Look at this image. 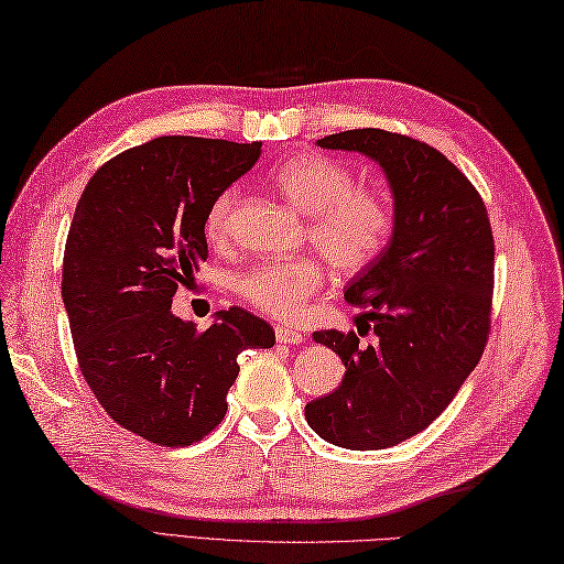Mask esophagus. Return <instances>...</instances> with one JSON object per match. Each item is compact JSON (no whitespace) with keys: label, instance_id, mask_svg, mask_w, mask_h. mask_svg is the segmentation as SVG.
<instances>
[{"label":"esophagus","instance_id":"esophagus-1","mask_svg":"<svg viewBox=\"0 0 564 564\" xmlns=\"http://www.w3.org/2000/svg\"><path fill=\"white\" fill-rule=\"evenodd\" d=\"M275 339H279V344H289V346H297V344L305 341L301 332L291 329V327H283V325L275 327Z\"/></svg>","mask_w":564,"mask_h":564}]
</instances>
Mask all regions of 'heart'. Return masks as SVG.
I'll return each mask as SVG.
<instances>
[{
	"instance_id": "1",
	"label": "heart",
	"mask_w": 564,
	"mask_h": 564,
	"mask_svg": "<svg viewBox=\"0 0 564 564\" xmlns=\"http://www.w3.org/2000/svg\"><path fill=\"white\" fill-rule=\"evenodd\" d=\"M269 178L293 208L307 215V239L334 269L361 271L388 247L394 227L392 203L382 191L358 186L344 162L301 152L275 164ZM235 203V186L223 188L208 203L203 232L213 245L227 237ZM319 285L322 267L310 254L261 261L235 279V291L249 305L281 319L301 317Z\"/></svg>"
}]
</instances>
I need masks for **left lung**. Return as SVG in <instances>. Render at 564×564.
<instances>
[{"instance_id": "1", "label": "left lung", "mask_w": 564, "mask_h": 564, "mask_svg": "<svg viewBox=\"0 0 564 564\" xmlns=\"http://www.w3.org/2000/svg\"><path fill=\"white\" fill-rule=\"evenodd\" d=\"M378 162L394 200L388 247L344 291L364 332H315L346 366L341 386L307 402L305 419L334 446L378 451L424 431L473 373L489 337L495 239L467 176L426 142L378 128L317 140ZM370 329V325H368Z\"/></svg>"}]
</instances>
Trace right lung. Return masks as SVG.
<instances>
[{
  "instance_id": "obj_1",
  "label": "right lung",
  "mask_w": 564,
  "mask_h": 564,
  "mask_svg": "<svg viewBox=\"0 0 564 564\" xmlns=\"http://www.w3.org/2000/svg\"><path fill=\"white\" fill-rule=\"evenodd\" d=\"M261 142L164 135L89 178L69 225L63 303L84 380L116 424L158 446H191L225 416L237 356L271 349L242 307L198 332L172 297L208 257L203 215L257 164Z\"/></svg>"
}]
</instances>
